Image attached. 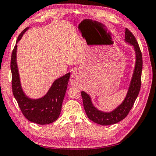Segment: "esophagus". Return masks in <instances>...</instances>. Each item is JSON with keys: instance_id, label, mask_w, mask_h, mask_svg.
<instances>
[{"instance_id": "1", "label": "esophagus", "mask_w": 156, "mask_h": 156, "mask_svg": "<svg viewBox=\"0 0 156 156\" xmlns=\"http://www.w3.org/2000/svg\"><path fill=\"white\" fill-rule=\"evenodd\" d=\"M80 82V75L77 73L74 72L70 77V84L72 86H76Z\"/></svg>"}]
</instances>
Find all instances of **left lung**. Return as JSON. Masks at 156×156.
Returning a JSON list of instances; mask_svg holds the SVG:
<instances>
[{
    "label": "left lung",
    "instance_id": "8db88e82",
    "mask_svg": "<svg viewBox=\"0 0 156 156\" xmlns=\"http://www.w3.org/2000/svg\"><path fill=\"white\" fill-rule=\"evenodd\" d=\"M125 41L134 47L136 55V66L127 94L121 105L112 112H103L94 107L90 97L85 92H81L83 108L88 119L101 125H109L117 123L123 120L132 110L139 94L141 86V76L143 70V56L136 37L129 29H125Z\"/></svg>",
    "mask_w": 156,
    "mask_h": 156
}]
</instances>
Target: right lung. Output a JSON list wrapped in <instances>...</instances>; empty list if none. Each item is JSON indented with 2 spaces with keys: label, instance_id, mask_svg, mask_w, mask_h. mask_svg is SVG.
Here are the masks:
<instances>
[{
  "label": "right lung",
  "instance_id": "obj_1",
  "mask_svg": "<svg viewBox=\"0 0 156 156\" xmlns=\"http://www.w3.org/2000/svg\"><path fill=\"white\" fill-rule=\"evenodd\" d=\"M28 29L29 27H27L21 32L16 43L21 39L24 32ZM16 50L17 45L16 44L11 57L12 92L22 113L27 120L35 123L47 125L53 122L58 119L61 112L62 102L66 91L70 74H66L55 81L44 97L39 99H29L24 94L21 88L16 63Z\"/></svg>",
  "mask_w": 156,
  "mask_h": 156
}]
</instances>
